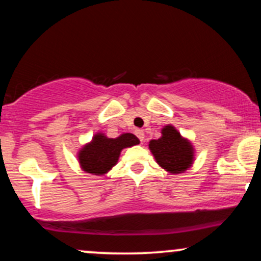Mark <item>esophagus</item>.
<instances>
[{"instance_id": "obj_1", "label": "esophagus", "mask_w": 261, "mask_h": 261, "mask_svg": "<svg viewBox=\"0 0 261 261\" xmlns=\"http://www.w3.org/2000/svg\"><path fill=\"white\" fill-rule=\"evenodd\" d=\"M135 134H136V136L139 137V140L141 141V142H143V141H145V133H143V130L137 128V130L135 131Z\"/></svg>"}]
</instances>
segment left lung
I'll use <instances>...</instances> for the list:
<instances>
[{"mask_svg":"<svg viewBox=\"0 0 261 261\" xmlns=\"http://www.w3.org/2000/svg\"><path fill=\"white\" fill-rule=\"evenodd\" d=\"M148 146L157 163L173 174L184 172L193 164V146L172 125L164 126L161 139L152 140Z\"/></svg>","mask_w":261,"mask_h":261,"instance_id":"left-lung-1","label":"left lung"}]
</instances>
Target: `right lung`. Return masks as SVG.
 Masks as SVG:
<instances>
[{
  "label": "right lung",
  "mask_w": 261,
  "mask_h": 261,
  "mask_svg": "<svg viewBox=\"0 0 261 261\" xmlns=\"http://www.w3.org/2000/svg\"><path fill=\"white\" fill-rule=\"evenodd\" d=\"M140 143L133 134H122L116 139H108L103 134H97L92 142L80 151L79 161L82 169L94 175L106 174L116 164L121 149Z\"/></svg>",
  "instance_id": "right-lung-1"
}]
</instances>
